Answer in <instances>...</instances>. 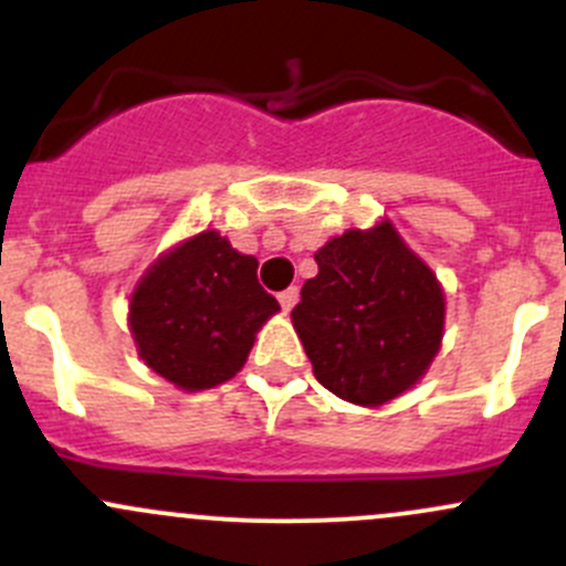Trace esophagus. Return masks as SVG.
<instances>
[{
    "label": "esophagus",
    "instance_id": "obj_1",
    "mask_svg": "<svg viewBox=\"0 0 566 566\" xmlns=\"http://www.w3.org/2000/svg\"><path fill=\"white\" fill-rule=\"evenodd\" d=\"M295 301H298V287H287L284 293H279V304H282L284 312L293 310Z\"/></svg>",
    "mask_w": 566,
    "mask_h": 566
}]
</instances>
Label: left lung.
I'll return each instance as SVG.
<instances>
[{
    "label": "left lung",
    "mask_w": 566,
    "mask_h": 566,
    "mask_svg": "<svg viewBox=\"0 0 566 566\" xmlns=\"http://www.w3.org/2000/svg\"><path fill=\"white\" fill-rule=\"evenodd\" d=\"M293 325L315 378L361 408L413 389L443 342L447 295L389 219L317 249Z\"/></svg>",
    "instance_id": "obj_1"
}]
</instances>
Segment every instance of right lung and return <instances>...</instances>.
I'll list each match as a JSON object with an SVG mask.
<instances>
[{"mask_svg":"<svg viewBox=\"0 0 566 566\" xmlns=\"http://www.w3.org/2000/svg\"><path fill=\"white\" fill-rule=\"evenodd\" d=\"M256 256L232 249L216 230L158 254L128 304L142 361L182 391L235 378L256 331L279 312V301L256 282Z\"/></svg>","mask_w":566,"mask_h":566,"instance_id":"1","label":"right lung"}]
</instances>
